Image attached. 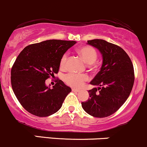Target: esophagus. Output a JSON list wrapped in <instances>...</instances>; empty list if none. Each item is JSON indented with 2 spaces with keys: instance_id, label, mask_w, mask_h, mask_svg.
<instances>
[{
  "instance_id": "1",
  "label": "esophagus",
  "mask_w": 147,
  "mask_h": 147,
  "mask_svg": "<svg viewBox=\"0 0 147 147\" xmlns=\"http://www.w3.org/2000/svg\"><path fill=\"white\" fill-rule=\"evenodd\" d=\"M72 91H73V92H78L80 91V90L79 89H76V88H72Z\"/></svg>"
}]
</instances>
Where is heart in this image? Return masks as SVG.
<instances>
[{
  "label": "heart",
  "instance_id": "1",
  "mask_svg": "<svg viewBox=\"0 0 147 147\" xmlns=\"http://www.w3.org/2000/svg\"><path fill=\"white\" fill-rule=\"evenodd\" d=\"M77 53L86 64H90V67L94 65V63L97 60V53L94 48L90 46L80 47L77 50ZM67 61V54H64L60 59V67L64 69L66 67ZM88 79V76L85 74L78 75V74H68L64 77V80L67 85L74 87V88H79Z\"/></svg>",
  "mask_w": 147,
  "mask_h": 147
}]
</instances>
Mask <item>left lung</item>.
I'll list each match as a JSON object with an SVG mask.
<instances>
[{"label": "left lung", "instance_id": "8db88e82", "mask_svg": "<svg viewBox=\"0 0 147 147\" xmlns=\"http://www.w3.org/2000/svg\"><path fill=\"white\" fill-rule=\"evenodd\" d=\"M102 57L100 71L90 82L98 86L88 90L90 98L81 102L84 111L90 116L104 118L111 116L128 98L135 80L131 59L123 49L102 39L88 40Z\"/></svg>", "mask_w": 147, "mask_h": 147}]
</instances>
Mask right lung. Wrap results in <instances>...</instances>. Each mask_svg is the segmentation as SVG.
Returning <instances> with one entry per match:
<instances>
[{
  "label": "right lung",
  "instance_id": "right-lung-1",
  "mask_svg": "<svg viewBox=\"0 0 147 147\" xmlns=\"http://www.w3.org/2000/svg\"><path fill=\"white\" fill-rule=\"evenodd\" d=\"M76 41L48 40L28 45L11 70V84L15 96L28 112L46 117L59 111L71 88L58 80L50 88L45 80L57 74L62 55Z\"/></svg>",
  "mask_w": 147,
  "mask_h": 147
}]
</instances>
